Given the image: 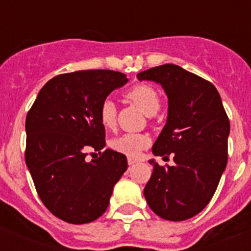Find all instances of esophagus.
Listing matches in <instances>:
<instances>
[{
    "instance_id": "1",
    "label": "esophagus",
    "mask_w": 251,
    "mask_h": 251,
    "mask_svg": "<svg viewBox=\"0 0 251 251\" xmlns=\"http://www.w3.org/2000/svg\"><path fill=\"white\" fill-rule=\"evenodd\" d=\"M137 159H134V158H132V157H129V158H128V165L129 166H133V165H136L137 163Z\"/></svg>"
}]
</instances>
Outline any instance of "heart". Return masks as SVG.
I'll return each mask as SVG.
<instances>
[{"label":"heart","mask_w":251,"mask_h":251,"mask_svg":"<svg viewBox=\"0 0 251 251\" xmlns=\"http://www.w3.org/2000/svg\"><path fill=\"white\" fill-rule=\"evenodd\" d=\"M126 97L138 105L141 110L147 115H154L161 106V98L154 88L147 84H136L133 85ZM99 121L106 129H110L117 123V106L112 99L106 98L99 106ZM150 137L139 133H126L115 137L110 142L114 151L127 154L129 157H137L142 151L150 146Z\"/></svg>","instance_id":"1"}]
</instances>
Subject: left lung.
I'll return each mask as SVG.
<instances>
[{"label":"left lung","instance_id":"obj_1","mask_svg":"<svg viewBox=\"0 0 251 251\" xmlns=\"http://www.w3.org/2000/svg\"><path fill=\"white\" fill-rule=\"evenodd\" d=\"M137 77L161 84L167 94V122L152 152L175 156V166L150 161L153 172L143 191L146 201L165 220H187L207 206L225 171L229 118L216 88L181 66L165 64Z\"/></svg>","mask_w":251,"mask_h":251}]
</instances>
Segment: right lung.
<instances>
[{
  "mask_svg": "<svg viewBox=\"0 0 251 251\" xmlns=\"http://www.w3.org/2000/svg\"><path fill=\"white\" fill-rule=\"evenodd\" d=\"M127 75L81 70L52 77L26 117L25 159L35 188L49 211L70 224L97 220L109 205L113 187L126 172L127 157L105 150L99 106ZM88 150L101 157L86 161Z\"/></svg>",
  "mask_w": 251,
  "mask_h": 251,
  "instance_id": "1",
  "label": "right lung"
}]
</instances>
